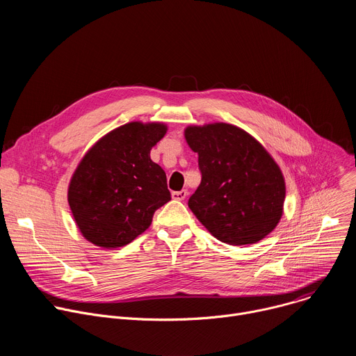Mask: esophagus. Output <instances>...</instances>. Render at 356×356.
I'll return each mask as SVG.
<instances>
[{
    "label": "esophagus",
    "mask_w": 356,
    "mask_h": 356,
    "mask_svg": "<svg viewBox=\"0 0 356 356\" xmlns=\"http://www.w3.org/2000/svg\"><path fill=\"white\" fill-rule=\"evenodd\" d=\"M187 190H180V191H173L172 193V197H173V200H184L186 197H187Z\"/></svg>",
    "instance_id": "obj_1"
}]
</instances>
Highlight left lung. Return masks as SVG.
<instances>
[{
	"mask_svg": "<svg viewBox=\"0 0 356 356\" xmlns=\"http://www.w3.org/2000/svg\"><path fill=\"white\" fill-rule=\"evenodd\" d=\"M198 155L201 183L188 198L197 220L218 241L257 243L283 214L286 184L269 152L246 131L225 122L184 129Z\"/></svg>",
	"mask_w": 356,
	"mask_h": 356,
	"instance_id": "1",
	"label": "left lung"
}]
</instances>
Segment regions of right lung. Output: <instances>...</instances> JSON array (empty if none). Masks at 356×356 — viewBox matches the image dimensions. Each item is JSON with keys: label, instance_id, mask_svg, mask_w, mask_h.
<instances>
[{"label": "right lung", "instance_id": "right-lung-1", "mask_svg": "<svg viewBox=\"0 0 356 356\" xmlns=\"http://www.w3.org/2000/svg\"><path fill=\"white\" fill-rule=\"evenodd\" d=\"M162 122H128L98 139L74 170L67 201L81 235L101 248L132 242L170 201L165 170L150 149L166 134Z\"/></svg>", "mask_w": 356, "mask_h": 356}]
</instances>
